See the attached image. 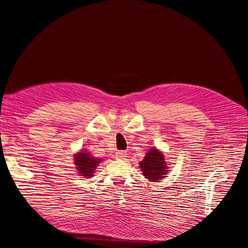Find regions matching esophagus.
Masks as SVG:
<instances>
[{"label": "esophagus", "mask_w": 248, "mask_h": 248, "mask_svg": "<svg viewBox=\"0 0 248 248\" xmlns=\"http://www.w3.org/2000/svg\"><path fill=\"white\" fill-rule=\"evenodd\" d=\"M126 157V152L124 151H118L116 152V154H115V158L117 159H124Z\"/></svg>", "instance_id": "1"}]
</instances>
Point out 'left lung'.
Wrapping results in <instances>:
<instances>
[{"mask_svg":"<svg viewBox=\"0 0 248 248\" xmlns=\"http://www.w3.org/2000/svg\"><path fill=\"white\" fill-rule=\"evenodd\" d=\"M140 167L143 176L152 182H158L166 177L169 171L164 154L156 148H152L146 153Z\"/></svg>","mask_w":248,"mask_h":248,"instance_id":"1","label":"left lung"}]
</instances>
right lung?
Here are the masks:
<instances>
[{
	"instance_id": "obj_1",
	"label": "right lung",
	"mask_w": 248,
	"mask_h": 248,
	"mask_svg": "<svg viewBox=\"0 0 248 248\" xmlns=\"http://www.w3.org/2000/svg\"><path fill=\"white\" fill-rule=\"evenodd\" d=\"M74 159L78 173L86 178H90L94 175L93 173L98 167V164H100L102 160L99 158H95L94 156H92L89 152L82 150L78 152L77 154H75Z\"/></svg>"
}]
</instances>
